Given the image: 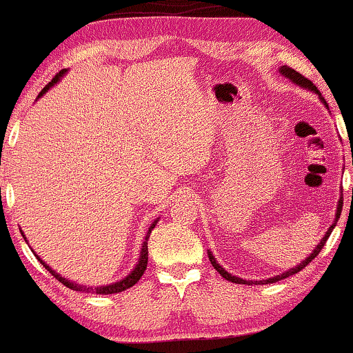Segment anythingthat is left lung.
I'll use <instances>...</instances> for the list:
<instances>
[{
	"label": "left lung",
	"mask_w": 353,
	"mask_h": 353,
	"mask_svg": "<svg viewBox=\"0 0 353 353\" xmlns=\"http://www.w3.org/2000/svg\"><path fill=\"white\" fill-rule=\"evenodd\" d=\"M279 73L282 74V77H285L287 79H290V81L292 83H295L296 86H300V88H305V89H307V91H313V92H316V94L319 96V101L323 102V104L325 105V109L329 110V107H327V102L324 101V97L321 96V92L318 91V88L314 86L313 83L310 81V79L307 78H305L303 77V74H300L298 73V71H295L293 68H288L287 65H283V66H280L279 68ZM341 212H342V199H339V205H337V210H336V218H334V221H332V225L329 226V230L325 231V234H324V238L319 241V244L318 246H316L314 249H313V252L310 254V256H307L305 261H301L300 264L298 265H295V267H292V269H288L287 272H283V274H280V275H275V276H272V279H265V280H243L241 279V276H236V275H233V274H230L228 270L225 269V267H221L220 264H218L216 262V259H215V256H213V252L212 251H208V259H210V262H212V265L215 267V270L218 272V274H220L223 279H226L228 280V282H233V283H241V285H265V283H275V282H279V280H283V279H287V276H290V275H295V274H298V272L300 270H303L305 269V267L310 264L311 261H313V259L318 256V254L323 251V248H324V244H325V241H327V238L329 236H331V233H332V230L336 228V225H337V221H339V218H341Z\"/></svg>",
	"instance_id": "left-lung-1"
}]
</instances>
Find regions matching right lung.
Masks as SVG:
<instances>
[{
	"mask_svg": "<svg viewBox=\"0 0 353 353\" xmlns=\"http://www.w3.org/2000/svg\"><path fill=\"white\" fill-rule=\"evenodd\" d=\"M66 71L68 70H61L60 73L57 74L55 78L52 79L50 83L47 84L46 88L42 89V91H40V94L37 96V99L40 96H43L46 94V92L48 91V89H50L52 86H55V84L60 81L61 78H63V74H66ZM159 221V218H156V220L151 223V226L148 228V231H146V236H145V239H143V244H141V251H140V259H138V262H137V265L133 267V270L130 272V274H128L127 276H123L122 280H119V282H115V283H109V285H101V287H89V285H81V283H77V282H70L68 279H65V276H61L60 274H58V272H55L52 269L50 265L47 264L46 261H42V259H40L37 254H35V251L32 249V252H34V256L39 259V262L40 264H42L43 267H46V269L50 272V274L55 276V279L58 280V282H61L65 285V287H68V288H71V290H74V292H83V293H96V295H112V293H120V292H123V290H127V288H130V287H133V285H135L138 280L141 279V275H143V272L146 270V264H148V238H150V234H151V231H153V228L156 226V223ZM24 236V239H26V243H29L28 241V238H26V234H22Z\"/></svg>",
	"mask_w": 353,
	"mask_h": 353,
	"instance_id": "obj_1",
	"label": "right lung"
}]
</instances>
